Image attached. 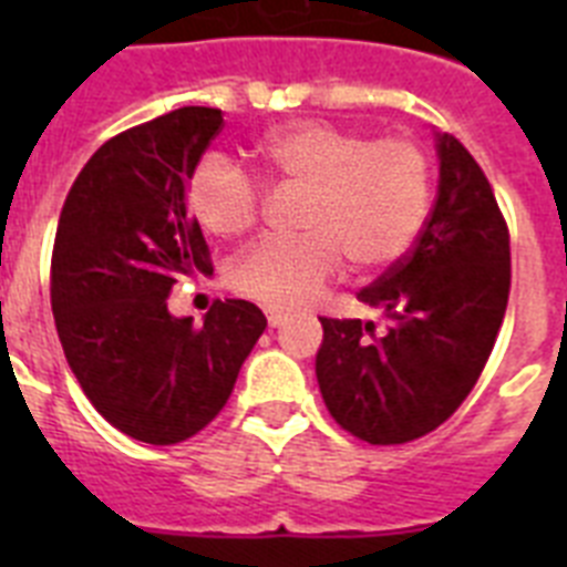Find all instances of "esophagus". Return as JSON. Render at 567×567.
I'll return each mask as SVG.
<instances>
[{"label":"esophagus","instance_id":"34e87169","mask_svg":"<svg viewBox=\"0 0 567 567\" xmlns=\"http://www.w3.org/2000/svg\"><path fill=\"white\" fill-rule=\"evenodd\" d=\"M267 320H269V327L278 329V327H284V323H287V315H284V312H275V309H269Z\"/></svg>","mask_w":567,"mask_h":567}]
</instances>
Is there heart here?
Returning <instances> with one entry per match:
<instances>
[{
    "label": "heart",
    "mask_w": 567,
    "mask_h": 567,
    "mask_svg": "<svg viewBox=\"0 0 567 567\" xmlns=\"http://www.w3.org/2000/svg\"><path fill=\"white\" fill-rule=\"evenodd\" d=\"M280 189L307 193L295 240H264L229 269L238 295L275 312L307 307L346 267H392L423 229L432 195L429 155L412 138H369L329 122L278 127L255 147ZM195 218L213 235L238 238L258 224L264 193L244 169L207 158L189 184Z\"/></svg>",
    "instance_id": "1"
}]
</instances>
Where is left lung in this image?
Returning <instances> with one entry per match:
<instances>
[{"mask_svg": "<svg viewBox=\"0 0 567 567\" xmlns=\"http://www.w3.org/2000/svg\"><path fill=\"white\" fill-rule=\"evenodd\" d=\"M437 202L414 247L358 292L389 329L320 318L315 372L340 429L412 443L452 417L483 374L511 292V238L483 167L437 135Z\"/></svg>", "mask_w": 567, "mask_h": 567, "instance_id": "obj_1", "label": "left lung"}]
</instances>
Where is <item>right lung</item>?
Instances as JSON below:
<instances>
[{
  "mask_svg": "<svg viewBox=\"0 0 567 567\" xmlns=\"http://www.w3.org/2000/svg\"><path fill=\"white\" fill-rule=\"evenodd\" d=\"M221 127V110L182 107L113 135L59 215L50 307L64 358L96 412L142 443L213 423L267 329L249 300H215L204 327L167 312L175 280L213 272L187 182Z\"/></svg>",
  "mask_w": 567,
  "mask_h": 567,
  "instance_id": "add662e5",
  "label": "right lung"
}]
</instances>
